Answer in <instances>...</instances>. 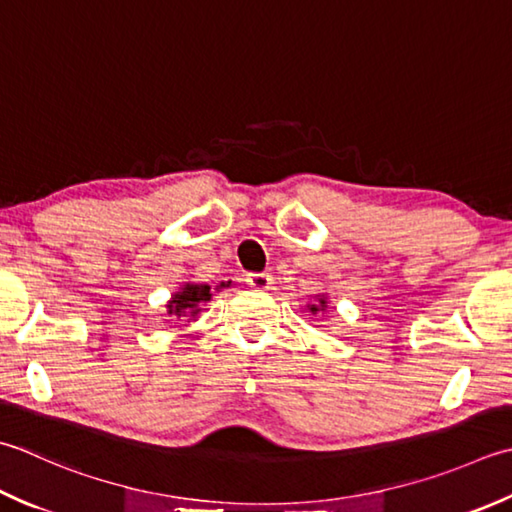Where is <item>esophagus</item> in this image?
<instances>
[{"mask_svg":"<svg viewBox=\"0 0 512 512\" xmlns=\"http://www.w3.org/2000/svg\"><path fill=\"white\" fill-rule=\"evenodd\" d=\"M246 284L255 290H268L270 286H273V275L270 273H248Z\"/></svg>","mask_w":512,"mask_h":512,"instance_id":"1","label":"esophagus"}]
</instances>
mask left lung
Segmentation results:
<instances>
[{"label":"left lung","mask_w":512,"mask_h":512,"mask_svg":"<svg viewBox=\"0 0 512 512\" xmlns=\"http://www.w3.org/2000/svg\"><path fill=\"white\" fill-rule=\"evenodd\" d=\"M319 306H322V310H324L326 308V299H319ZM319 306H310V310H313V313H317Z\"/></svg>","instance_id":"obj_1"}]
</instances>
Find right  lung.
Masks as SVG:
<instances>
[{"label":"right lung","mask_w":512,"mask_h":512,"mask_svg":"<svg viewBox=\"0 0 512 512\" xmlns=\"http://www.w3.org/2000/svg\"><path fill=\"white\" fill-rule=\"evenodd\" d=\"M230 286V282H222L219 288ZM210 299V286L206 284H186L179 293L173 295V299L168 302V315H177V317H195L199 313V304L208 302Z\"/></svg>","instance_id":"obj_1"}]
</instances>
